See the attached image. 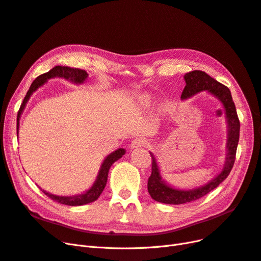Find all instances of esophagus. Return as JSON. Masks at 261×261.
<instances>
[{
	"mask_svg": "<svg viewBox=\"0 0 261 261\" xmlns=\"http://www.w3.org/2000/svg\"><path fill=\"white\" fill-rule=\"evenodd\" d=\"M147 143H148V140H147L146 138H142V137H137V138H135V139L132 141L130 146H132V148L145 147V146L147 145Z\"/></svg>",
	"mask_w": 261,
	"mask_h": 261,
	"instance_id": "obj_1",
	"label": "esophagus"
}]
</instances>
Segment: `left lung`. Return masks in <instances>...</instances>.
I'll return each instance as SVG.
<instances>
[{"label":"left lung","instance_id":"1","mask_svg":"<svg viewBox=\"0 0 261 261\" xmlns=\"http://www.w3.org/2000/svg\"><path fill=\"white\" fill-rule=\"evenodd\" d=\"M185 81L186 86L181 94L182 99L191 97L199 92L208 91L213 95L218 97L223 103L229 127L228 154L222 172L216 178L213 179L211 182L205 185L204 187L194 189V190L184 191L170 188L162 181L155 158L153 156V154L150 153L152 159V172L148 179V191L152 199L165 204L178 205L196 201L214 190L215 188H217L219 184H221L229 176L233 165H234L237 148L240 138V120L237 113L236 105L232 99L230 89L227 86L219 83L218 81L210 76L207 73H205L204 71L200 70H194L191 71V72L186 73Z\"/></svg>","mask_w":261,"mask_h":261}]
</instances>
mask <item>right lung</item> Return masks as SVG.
<instances>
[{
    "label": "right lung",
    "mask_w": 261,
    "mask_h": 261,
    "mask_svg": "<svg viewBox=\"0 0 261 261\" xmlns=\"http://www.w3.org/2000/svg\"><path fill=\"white\" fill-rule=\"evenodd\" d=\"M87 73L85 70L79 69V68H71V67H61V66H56L54 67L51 70H49L48 72L44 73L39 75L37 79H35L29 91L27 92L23 101L18 110V114H17V135H18V128H19V118L23 111V108L25 107L27 101L29 100V98L31 96V94L38 89L41 85H43L48 79L55 77V76H60V77H65L68 80L73 81L75 83H82L83 81L87 77ZM125 154V150L124 149H119L112 153L110 155H108L106 158V160L103 161L102 166L100 168L99 175L97 177V180L95 181L94 186L89 189L88 191H86L84 194H80V195H74V196H57L50 194L46 191L42 190V192L47 195L49 199H51L53 201H55L57 203L60 204H65V205H69V206H80V205H84V204H88L92 203L94 201H96L99 195L101 194V192L103 191V189L106 187L107 184V179H108V173H109V169L111 167V165L114 163L116 160H119L120 158H122V155Z\"/></svg>",
    "instance_id": "1"
}]
</instances>
